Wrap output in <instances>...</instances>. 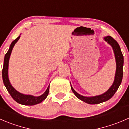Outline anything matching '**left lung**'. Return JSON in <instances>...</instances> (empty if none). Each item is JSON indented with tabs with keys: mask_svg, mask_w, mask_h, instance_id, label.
<instances>
[{
	"mask_svg": "<svg viewBox=\"0 0 129 129\" xmlns=\"http://www.w3.org/2000/svg\"><path fill=\"white\" fill-rule=\"evenodd\" d=\"M103 39L108 44L110 45L111 47H112L113 52H114L115 57L116 66H117V67H116V72L115 75L114 81H113L111 87L105 92H104L102 94L95 96H89V97L88 96L87 97V96H82V95L77 93L74 89L72 86H71V89H72V92H74L75 96L79 100H82V102L88 103V104H98V103L106 102V101L110 99L112 96L115 94L116 91H117L122 81V77H123V56L122 53V51H121L120 47L119 45L117 43V41L115 40L110 36L105 37Z\"/></svg>",
	"mask_w": 129,
	"mask_h": 129,
	"instance_id": "1",
	"label": "left lung"
}]
</instances>
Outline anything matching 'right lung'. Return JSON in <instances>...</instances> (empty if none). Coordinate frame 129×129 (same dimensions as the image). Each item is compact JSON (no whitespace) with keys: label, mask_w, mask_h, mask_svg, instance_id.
Here are the masks:
<instances>
[{"label":"right lung","mask_w":129,"mask_h":129,"mask_svg":"<svg viewBox=\"0 0 129 129\" xmlns=\"http://www.w3.org/2000/svg\"><path fill=\"white\" fill-rule=\"evenodd\" d=\"M21 36H19L16 40L13 41L11 43V45H10L9 50L5 55L4 60V65H3V69H2V80H3L4 84L5 87L7 89V91L9 93L11 94L12 96V98L17 102L18 103L21 105H35L38 103H41L43 102L44 100L46 99L49 92V88L50 85L47 87V90L43 94L40 95L39 96H34L33 95L29 94H24L21 93V92H18L17 90L15 89L13 87V86L11 85V82H10L8 76V67H9V61L10 56H11V52H12V49H13L14 46L15 45L19 39L20 38Z\"/></svg>","instance_id":"add662e5"}]
</instances>
